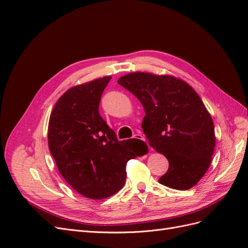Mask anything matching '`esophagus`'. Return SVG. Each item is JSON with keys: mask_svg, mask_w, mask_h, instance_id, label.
Returning <instances> with one entry per match:
<instances>
[{"mask_svg": "<svg viewBox=\"0 0 248 248\" xmlns=\"http://www.w3.org/2000/svg\"><path fill=\"white\" fill-rule=\"evenodd\" d=\"M133 138H134V139H137V140H145V138L142 137L141 134H140V133H138V134H134Z\"/></svg>", "mask_w": 248, "mask_h": 248, "instance_id": "esophagus-1", "label": "esophagus"}]
</instances>
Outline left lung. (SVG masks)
<instances>
[{
	"mask_svg": "<svg viewBox=\"0 0 248 248\" xmlns=\"http://www.w3.org/2000/svg\"><path fill=\"white\" fill-rule=\"evenodd\" d=\"M140 101L146 116L142 131L170 167L158 182L187 190L206 174L215 147L214 124L199 94L169 74L132 72L118 79Z\"/></svg>",
	"mask_w": 248,
	"mask_h": 248,
	"instance_id": "8db88e82",
	"label": "left lung"
}]
</instances>
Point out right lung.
Instances as JSON below:
<instances>
[{
	"instance_id": "obj_1",
	"label": "right lung",
	"mask_w": 248,
	"mask_h": 248,
	"mask_svg": "<svg viewBox=\"0 0 248 248\" xmlns=\"http://www.w3.org/2000/svg\"><path fill=\"white\" fill-rule=\"evenodd\" d=\"M110 78L103 77L67 90L48 122V148L60 174L74 190L92 200L122 189L127 162L145 154L144 141H119L99 115L100 97Z\"/></svg>"
}]
</instances>
